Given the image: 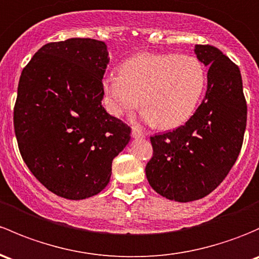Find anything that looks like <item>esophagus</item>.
I'll list each match as a JSON object with an SVG mask.
<instances>
[{"label": "esophagus", "mask_w": 259, "mask_h": 259, "mask_svg": "<svg viewBox=\"0 0 259 259\" xmlns=\"http://www.w3.org/2000/svg\"><path fill=\"white\" fill-rule=\"evenodd\" d=\"M132 137L134 139H143V138H145V135H144V133H141L140 130L133 127V129H132Z\"/></svg>", "instance_id": "1"}]
</instances>
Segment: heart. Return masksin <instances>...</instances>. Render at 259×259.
Here are the masks:
<instances>
[{
	"instance_id": "b5f03b06",
	"label": "heart",
	"mask_w": 259,
	"mask_h": 259,
	"mask_svg": "<svg viewBox=\"0 0 259 259\" xmlns=\"http://www.w3.org/2000/svg\"><path fill=\"white\" fill-rule=\"evenodd\" d=\"M205 81V68L196 57L141 53L126 59L119 75H108L103 91L113 115L134 110L140 98L144 120L166 130L192 115Z\"/></svg>"
}]
</instances>
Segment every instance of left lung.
<instances>
[{
    "mask_svg": "<svg viewBox=\"0 0 259 259\" xmlns=\"http://www.w3.org/2000/svg\"><path fill=\"white\" fill-rule=\"evenodd\" d=\"M208 65L207 92L185 125L150 138L152 157L145 167L157 194L178 202L211 194L235 165L247 122L239 68L219 48L196 45Z\"/></svg>",
    "mask_w": 259,
    "mask_h": 259,
    "instance_id": "left-lung-1",
    "label": "left lung"
}]
</instances>
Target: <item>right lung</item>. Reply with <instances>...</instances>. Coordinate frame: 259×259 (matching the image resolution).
Instances as JSON below:
<instances>
[{"label":"right lung","instance_id":"obj_1","mask_svg":"<svg viewBox=\"0 0 259 259\" xmlns=\"http://www.w3.org/2000/svg\"><path fill=\"white\" fill-rule=\"evenodd\" d=\"M107 45L69 38L43 46L23 68L13 110L22 159L51 192L83 200L109 184L130 129L102 105Z\"/></svg>","mask_w":259,"mask_h":259}]
</instances>
